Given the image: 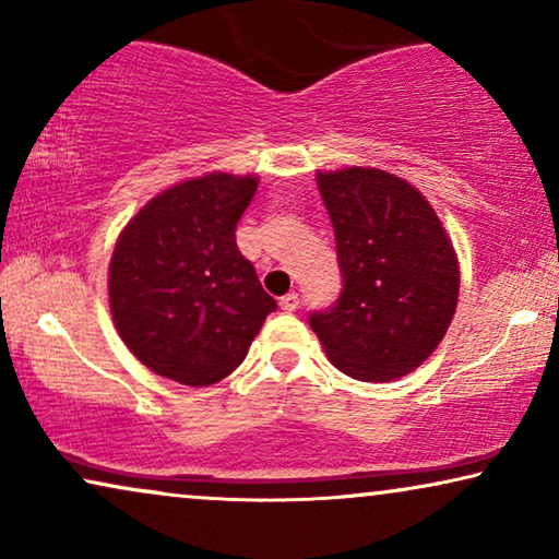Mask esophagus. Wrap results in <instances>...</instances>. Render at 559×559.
<instances>
[{
	"label": "esophagus",
	"mask_w": 559,
	"mask_h": 559,
	"mask_svg": "<svg viewBox=\"0 0 559 559\" xmlns=\"http://www.w3.org/2000/svg\"><path fill=\"white\" fill-rule=\"evenodd\" d=\"M297 305H300V297H297V293H289V295H285L280 300V308L285 310V312H293V310H297Z\"/></svg>",
	"instance_id": "34e87169"
}]
</instances>
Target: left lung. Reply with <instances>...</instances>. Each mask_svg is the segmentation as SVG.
<instances>
[{"label": "left lung", "mask_w": 559, "mask_h": 559, "mask_svg": "<svg viewBox=\"0 0 559 559\" xmlns=\"http://www.w3.org/2000/svg\"><path fill=\"white\" fill-rule=\"evenodd\" d=\"M343 272L335 308L310 328L335 369L384 384L423 366L445 338L461 293L453 241L430 201L379 167L318 170Z\"/></svg>", "instance_id": "obj_1"}]
</instances>
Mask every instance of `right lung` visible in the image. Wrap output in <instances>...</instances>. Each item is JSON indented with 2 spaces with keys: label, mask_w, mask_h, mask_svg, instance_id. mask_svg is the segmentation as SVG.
<instances>
[{
  "label": "right lung",
  "mask_w": 559,
  "mask_h": 559,
  "mask_svg": "<svg viewBox=\"0 0 559 559\" xmlns=\"http://www.w3.org/2000/svg\"><path fill=\"white\" fill-rule=\"evenodd\" d=\"M257 186L254 173L198 175L165 188L121 228L109 262L111 320L157 377L216 384L277 308L236 247Z\"/></svg>",
  "instance_id": "add662e5"
}]
</instances>
